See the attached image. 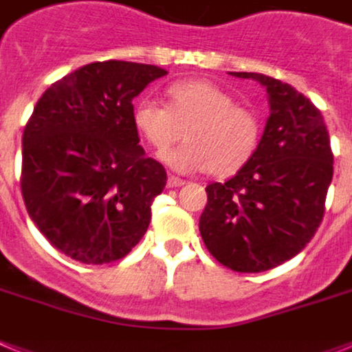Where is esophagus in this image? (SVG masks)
Masks as SVG:
<instances>
[{"instance_id": "esophagus-1", "label": "esophagus", "mask_w": 352, "mask_h": 352, "mask_svg": "<svg viewBox=\"0 0 352 352\" xmlns=\"http://www.w3.org/2000/svg\"><path fill=\"white\" fill-rule=\"evenodd\" d=\"M184 179H181V177H175V175H168V181H166V186L168 188H181V186H184Z\"/></svg>"}]
</instances>
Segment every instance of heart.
I'll list each match as a JSON object with an SVG mask.
<instances>
[{"label":"heart","mask_w":352,"mask_h":352,"mask_svg":"<svg viewBox=\"0 0 352 352\" xmlns=\"http://www.w3.org/2000/svg\"><path fill=\"white\" fill-rule=\"evenodd\" d=\"M166 105L141 98L132 121L146 143L166 152L181 140L188 143L162 159L179 171L209 170L229 177L254 157L261 140V121L252 109L236 102L234 94L211 80L173 82L166 89Z\"/></svg>","instance_id":"heart-1"}]
</instances>
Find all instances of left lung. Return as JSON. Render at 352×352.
Masks as SVG:
<instances>
[{
	"label": "left lung",
	"instance_id": "obj_1",
	"mask_svg": "<svg viewBox=\"0 0 352 352\" xmlns=\"http://www.w3.org/2000/svg\"><path fill=\"white\" fill-rule=\"evenodd\" d=\"M267 87L270 116L259 146L232 179L206 188L199 221L212 258L234 272H265L309 243L326 209L333 152L320 111L290 84L232 73Z\"/></svg>",
	"mask_w": 352,
	"mask_h": 352
}]
</instances>
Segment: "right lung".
Wrapping results in <instances>:
<instances>
[{"instance_id": "1", "label": "right lung", "mask_w": 352, "mask_h": 352, "mask_svg": "<svg viewBox=\"0 0 352 352\" xmlns=\"http://www.w3.org/2000/svg\"><path fill=\"white\" fill-rule=\"evenodd\" d=\"M168 71L93 62L52 84L23 132L21 193L46 240L67 258L103 265L144 236L166 170L146 157L132 100Z\"/></svg>"}]
</instances>
